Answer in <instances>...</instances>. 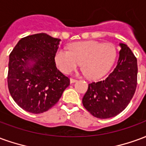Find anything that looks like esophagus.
<instances>
[{"mask_svg":"<svg viewBox=\"0 0 146 146\" xmlns=\"http://www.w3.org/2000/svg\"><path fill=\"white\" fill-rule=\"evenodd\" d=\"M70 84H73V83H75L76 81V80H75V79H72V78H71V79L70 80Z\"/></svg>","mask_w":146,"mask_h":146,"instance_id":"1","label":"esophagus"}]
</instances>
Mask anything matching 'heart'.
Returning <instances> with one entry per match:
<instances>
[{"mask_svg":"<svg viewBox=\"0 0 146 146\" xmlns=\"http://www.w3.org/2000/svg\"><path fill=\"white\" fill-rule=\"evenodd\" d=\"M116 54V47L112 43L88 40L70 45L69 51L58 49L54 61L65 74L76 70L81 62V70L88 79L99 80L113 66Z\"/></svg>","mask_w":146,"mask_h":146,"instance_id":"heart-1","label":"heart"}]
</instances>
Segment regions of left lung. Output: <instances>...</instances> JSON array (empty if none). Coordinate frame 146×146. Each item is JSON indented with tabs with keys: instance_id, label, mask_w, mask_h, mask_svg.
I'll return each instance as SVG.
<instances>
[{
	"instance_id": "obj_1",
	"label": "left lung",
	"mask_w": 146,
	"mask_h": 146,
	"mask_svg": "<svg viewBox=\"0 0 146 146\" xmlns=\"http://www.w3.org/2000/svg\"><path fill=\"white\" fill-rule=\"evenodd\" d=\"M120 51L116 68L104 80L89 84L82 99L92 115L107 119L118 115L131 98L137 85V59L125 44L119 43Z\"/></svg>"
}]
</instances>
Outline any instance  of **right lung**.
Segmentation results:
<instances>
[{
  "label": "right lung",
  "mask_w": 146,
  "mask_h": 146,
  "mask_svg": "<svg viewBox=\"0 0 146 146\" xmlns=\"http://www.w3.org/2000/svg\"><path fill=\"white\" fill-rule=\"evenodd\" d=\"M60 39L46 33L22 38L9 55L8 86L19 106L29 113L48 111L70 85L58 70L54 55Z\"/></svg>",
  "instance_id": "1"
}]
</instances>
